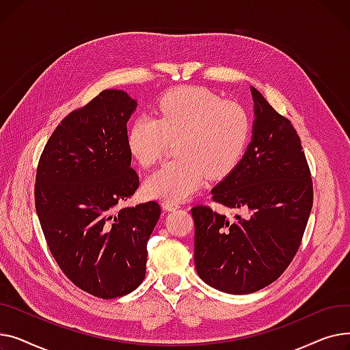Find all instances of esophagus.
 I'll return each mask as SVG.
<instances>
[{"mask_svg":"<svg viewBox=\"0 0 350 350\" xmlns=\"http://www.w3.org/2000/svg\"><path fill=\"white\" fill-rule=\"evenodd\" d=\"M161 206L165 211H173V210H177L180 207V204L177 203V201H173V200H163L161 201Z\"/></svg>","mask_w":350,"mask_h":350,"instance_id":"34e87169","label":"esophagus"}]
</instances>
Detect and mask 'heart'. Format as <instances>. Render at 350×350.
I'll return each instance as SVG.
<instances>
[{
	"label": "heart",
	"instance_id": "1",
	"mask_svg": "<svg viewBox=\"0 0 350 350\" xmlns=\"http://www.w3.org/2000/svg\"><path fill=\"white\" fill-rule=\"evenodd\" d=\"M252 135L248 109L224 100L203 86H180L163 94L153 116L140 115L129 126L126 143L135 160L149 167L176 139L174 154L144 183L150 197L183 200L206 177L228 176L247 152Z\"/></svg>",
	"mask_w": 350,
	"mask_h": 350
}]
</instances>
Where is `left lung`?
Returning <instances> with one entry per match:
<instances>
[{"label":"left lung","instance_id":"left-lung-1","mask_svg":"<svg viewBox=\"0 0 350 350\" xmlns=\"http://www.w3.org/2000/svg\"><path fill=\"white\" fill-rule=\"evenodd\" d=\"M252 142L211 198L245 217L230 219L206 204L191 208L194 264L210 286L234 295L277 281L301 247L314 185L297 129L251 86Z\"/></svg>","mask_w":350,"mask_h":350}]
</instances>
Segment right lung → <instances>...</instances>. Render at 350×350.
<instances>
[{
  "label": "right lung",
  "instance_id": "obj_1",
  "mask_svg": "<svg viewBox=\"0 0 350 350\" xmlns=\"http://www.w3.org/2000/svg\"><path fill=\"white\" fill-rule=\"evenodd\" d=\"M136 102L107 89L64 118L35 176V208L52 256L79 289L102 299L135 291L146 275L156 201L119 210L139 189L127 120Z\"/></svg>",
  "mask_w": 350,
  "mask_h": 350
}]
</instances>
